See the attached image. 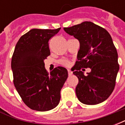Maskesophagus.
Masks as SVG:
<instances>
[{
	"label": "esophagus",
	"instance_id": "esophagus-1",
	"mask_svg": "<svg viewBox=\"0 0 125 125\" xmlns=\"http://www.w3.org/2000/svg\"><path fill=\"white\" fill-rule=\"evenodd\" d=\"M68 75H69V76H72V73H73V72H72L71 70H68Z\"/></svg>",
	"mask_w": 125,
	"mask_h": 125
}]
</instances>
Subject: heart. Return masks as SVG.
Returning <instances> with one entry per match:
<instances>
[{"label":"heart","instance_id":"1","mask_svg":"<svg viewBox=\"0 0 125 125\" xmlns=\"http://www.w3.org/2000/svg\"><path fill=\"white\" fill-rule=\"evenodd\" d=\"M59 63L60 65H63V66H65V67H69L71 65L70 62L67 59H61L59 61Z\"/></svg>","mask_w":125,"mask_h":125}]
</instances>
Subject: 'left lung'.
Instances as JSON below:
<instances>
[{"mask_svg": "<svg viewBox=\"0 0 125 125\" xmlns=\"http://www.w3.org/2000/svg\"><path fill=\"white\" fill-rule=\"evenodd\" d=\"M63 29L80 44L78 60L72 68L78 78L77 98L85 104L101 103L112 94L119 70L118 53L111 36L105 29L90 21ZM87 67L91 72L84 76L81 70Z\"/></svg>", "mask_w": 125, "mask_h": 125, "instance_id": "obj_1", "label": "left lung"}]
</instances>
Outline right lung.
<instances>
[{
	"mask_svg": "<svg viewBox=\"0 0 125 125\" xmlns=\"http://www.w3.org/2000/svg\"><path fill=\"white\" fill-rule=\"evenodd\" d=\"M60 29H33L15 46L11 60L13 83L23 102L33 110L43 112L56 107L68 78L65 68L58 66L49 73L44 63L50 55L49 40Z\"/></svg>",
	"mask_w": 125,
	"mask_h": 125,
	"instance_id": "1",
	"label": "right lung"
}]
</instances>
